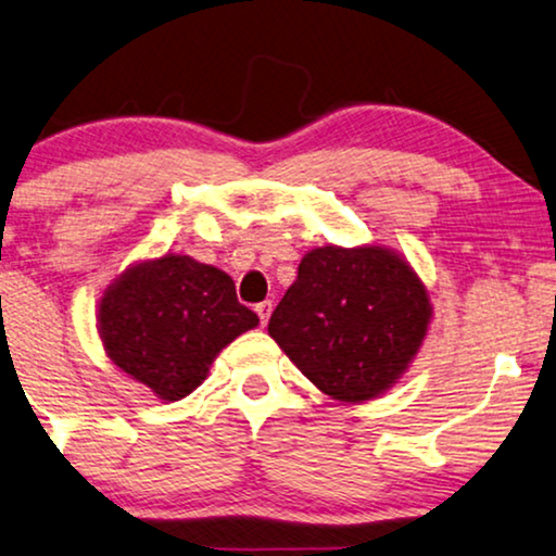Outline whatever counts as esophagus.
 <instances>
[{"instance_id":"1","label":"esophagus","mask_w":556,"mask_h":556,"mask_svg":"<svg viewBox=\"0 0 556 556\" xmlns=\"http://www.w3.org/2000/svg\"><path fill=\"white\" fill-rule=\"evenodd\" d=\"M254 309H256V315H258V323H262V325L269 323V315H271V302L269 300L258 302Z\"/></svg>"}]
</instances>
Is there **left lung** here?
Segmentation results:
<instances>
[{
    "mask_svg": "<svg viewBox=\"0 0 556 556\" xmlns=\"http://www.w3.org/2000/svg\"><path fill=\"white\" fill-rule=\"evenodd\" d=\"M432 302L414 266L389 247H317L274 309L269 336L336 402L364 404L417 358Z\"/></svg>",
    "mask_w": 556,
    "mask_h": 556,
    "instance_id": "8db88e82",
    "label": "left lung"
}]
</instances>
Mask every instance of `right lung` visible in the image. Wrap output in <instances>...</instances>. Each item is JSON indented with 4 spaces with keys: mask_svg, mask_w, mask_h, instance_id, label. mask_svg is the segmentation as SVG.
<instances>
[{
    "mask_svg": "<svg viewBox=\"0 0 556 556\" xmlns=\"http://www.w3.org/2000/svg\"><path fill=\"white\" fill-rule=\"evenodd\" d=\"M256 325L226 271L169 251L127 266L96 309L111 364L162 402L192 394L218 353Z\"/></svg>",
    "mask_w": 556,
    "mask_h": 556,
    "instance_id": "right-lung-1",
    "label": "right lung"
}]
</instances>
